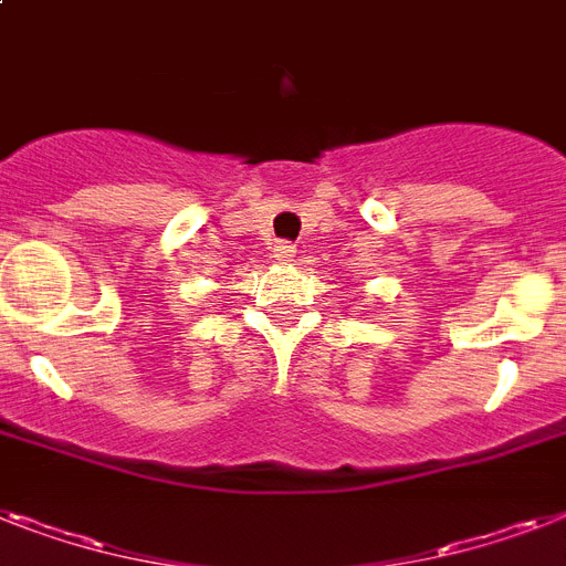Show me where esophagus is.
<instances>
[{"label": "esophagus", "mask_w": 566, "mask_h": 566, "mask_svg": "<svg viewBox=\"0 0 566 566\" xmlns=\"http://www.w3.org/2000/svg\"><path fill=\"white\" fill-rule=\"evenodd\" d=\"M273 259L279 261V264H291V261L296 259V247H293L291 241H275L273 243Z\"/></svg>", "instance_id": "esophagus-1"}]
</instances>
